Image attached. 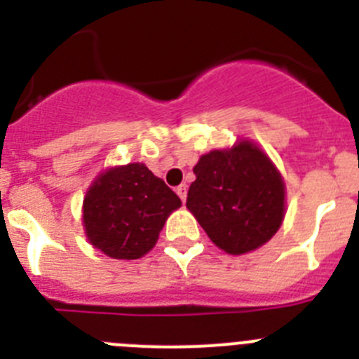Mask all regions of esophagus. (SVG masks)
I'll use <instances>...</instances> for the list:
<instances>
[{"label":"esophagus","mask_w":359,"mask_h":359,"mask_svg":"<svg viewBox=\"0 0 359 359\" xmlns=\"http://www.w3.org/2000/svg\"><path fill=\"white\" fill-rule=\"evenodd\" d=\"M176 192H177V196L182 198V201L185 203V199H187V185H180L176 189Z\"/></svg>","instance_id":"esophagus-1"}]
</instances>
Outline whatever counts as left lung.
Returning a JSON list of instances; mask_svg holds the SVG:
<instances>
[{
  "mask_svg": "<svg viewBox=\"0 0 359 359\" xmlns=\"http://www.w3.org/2000/svg\"><path fill=\"white\" fill-rule=\"evenodd\" d=\"M189 208L212 243L231 255L261 248L280 228L286 187L280 172L248 140L210 151L194 167Z\"/></svg>",
  "mask_w": 359,
  "mask_h": 359,
  "instance_id": "obj_1",
  "label": "left lung"
}]
</instances>
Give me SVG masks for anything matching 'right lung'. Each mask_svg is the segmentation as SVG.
Returning <instances> with one entry per match:
<instances>
[{"label": "right lung", "instance_id": "obj_1", "mask_svg": "<svg viewBox=\"0 0 359 359\" xmlns=\"http://www.w3.org/2000/svg\"><path fill=\"white\" fill-rule=\"evenodd\" d=\"M182 199L144 163L98 174L82 205L86 237L113 259L133 261L156 244L165 221Z\"/></svg>", "mask_w": 359, "mask_h": 359}]
</instances>
